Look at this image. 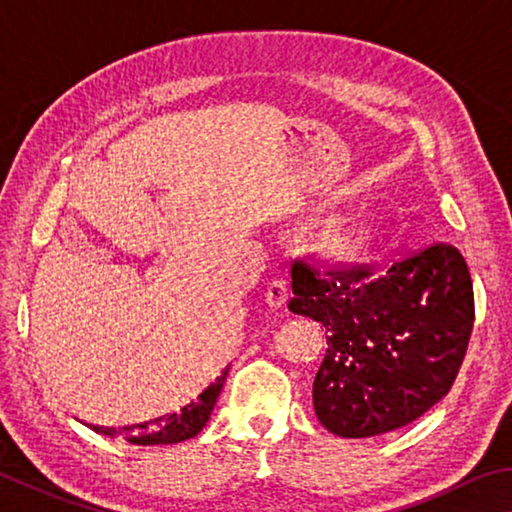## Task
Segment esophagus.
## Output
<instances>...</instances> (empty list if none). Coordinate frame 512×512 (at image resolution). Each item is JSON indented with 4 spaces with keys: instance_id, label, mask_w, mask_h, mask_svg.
<instances>
[{
    "instance_id": "esophagus-1",
    "label": "esophagus",
    "mask_w": 512,
    "mask_h": 512,
    "mask_svg": "<svg viewBox=\"0 0 512 512\" xmlns=\"http://www.w3.org/2000/svg\"><path fill=\"white\" fill-rule=\"evenodd\" d=\"M289 300V284L284 280H273L268 282L266 289V302L271 307H284Z\"/></svg>"
}]
</instances>
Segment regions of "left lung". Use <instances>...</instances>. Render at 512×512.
Segmentation results:
<instances>
[{
    "instance_id": "1",
    "label": "left lung",
    "mask_w": 512,
    "mask_h": 512,
    "mask_svg": "<svg viewBox=\"0 0 512 512\" xmlns=\"http://www.w3.org/2000/svg\"><path fill=\"white\" fill-rule=\"evenodd\" d=\"M293 314L325 327L314 379L316 418L343 438H370L418 420L449 393L474 325L463 255L433 244L386 273L370 264L296 259Z\"/></svg>"
}]
</instances>
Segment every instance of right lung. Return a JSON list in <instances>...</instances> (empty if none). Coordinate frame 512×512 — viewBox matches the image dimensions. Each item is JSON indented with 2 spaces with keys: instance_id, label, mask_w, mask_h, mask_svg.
<instances>
[{
  "instance_id": "obj_1",
  "label": "right lung",
  "mask_w": 512,
  "mask_h": 512,
  "mask_svg": "<svg viewBox=\"0 0 512 512\" xmlns=\"http://www.w3.org/2000/svg\"><path fill=\"white\" fill-rule=\"evenodd\" d=\"M223 381L225 377H219L216 384L207 386L205 391L198 395L196 402H189L178 413L162 415V418H155L153 422L131 424V427L121 429V433H124L128 443L133 445H176L183 443V440L194 438L196 433H201L207 420H210L216 397H219L223 388ZM92 429L97 433H103V436H115L117 433L115 429L94 427V424Z\"/></svg>"
}]
</instances>
